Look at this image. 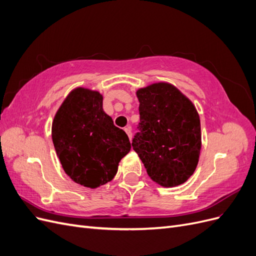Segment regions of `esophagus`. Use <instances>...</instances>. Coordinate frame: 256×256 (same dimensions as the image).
<instances>
[{"label": "esophagus", "instance_id": "34e87169", "mask_svg": "<svg viewBox=\"0 0 256 256\" xmlns=\"http://www.w3.org/2000/svg\"><path fill=\"white\" fill-rule=\"evenodd\" d=\"M125 131H126V134H128L129 138L131 140V138H132V132H131V128H130V127H126V128H125Z\"/></svg>", "mask_w": 256, "mask_h": 256}]
</instances>
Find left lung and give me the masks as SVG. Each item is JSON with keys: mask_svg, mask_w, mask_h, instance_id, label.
Listing matches in <instances>:
<instances>
[{"mask_svg": "<svg viewBox=\"0 0 256 256\" xmlns=\"http://www.w3.org/2000/svg\"><path fill=\"white\" fill-rule=\"evenodd\" d=\"M138 132L132 148L152 180L162 187L184 184L196 171L202 138L196 106L173 85L138 90Z\"/></svg>", "mask_w": 256, "mask_h": 256, "instance_id": "8db88e82", "label": "left lung"}]
</instances>
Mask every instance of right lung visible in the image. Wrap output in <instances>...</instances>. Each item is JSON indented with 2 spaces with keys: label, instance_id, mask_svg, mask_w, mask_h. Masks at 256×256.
Listing matches in <instances>:
<instances>
[{
  "label": "right lung",
  "instance_id": "right-lung-1",
  "mask_svg": "<svg viewBox=\"0 0 256 256\" xmlns=\"http://www.w3.org/2000/svg\"><path fill=\"white\" fill-rule=\"evenodd\" d=\"M52 141L65 173L92 189L113 180L131 148L125 131L104 113L102 96L82 88L67 96L54 116Z\"/></svg>",
  "mask_w": 256,
  "mask_h": 256
}]
</instances>
